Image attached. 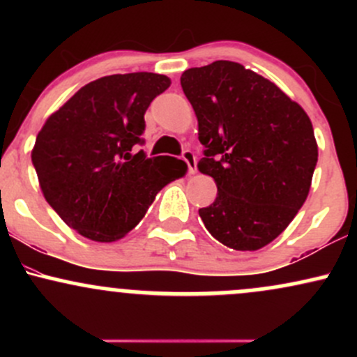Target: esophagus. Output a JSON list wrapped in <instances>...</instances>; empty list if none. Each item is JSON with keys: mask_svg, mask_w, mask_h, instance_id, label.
<instances>
[{"mask_svg": "<svg viewBox=\"0 0 357 357\" xmlns=\"http://www.w3.org/2000/svg\"><path fill=\"white\" fill-rule=\"evenodd\" d=\"M183 159L186 161V165H188V173L195 174L196 173V155H195V153H192V151H190V149H186L183 153Z\"/></svg>", "mask_w": 357, "mask_h": 357, "instance_id": "obj_1", "label": "esophagus"}]
</instances>
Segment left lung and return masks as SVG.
<instances>
[{
    "label": "left lung",
    "instance_id": "obj_1",
    "mask_svg": "<svg viewBox=\"0 0 357 357\" xmlns=\"http://www.w3.org/2000/svg\"><path fill=\"white\" fill-rule=\"evenodd\" d=\"M181 87L204 146L198 169L218 188L199 210L204 227L228 248H264L309 196L319 155L312 122L273 82L236 61L190 68Z\"/></svg>",
    "mask_w": 357,
    "mask_h": 357
}]
</instances>
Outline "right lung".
<instances>
[{
    "label": "right lung",
    "instance_id": "obj_1",
    "mask_svg": "<svg viewBox=\"0 0 357 357\" xmlns=\"http://www.w3.org/2000/svg\"><path fill=\"white\" fill-rule=\"evenodd\" d=\"M169 84L149 72L102 77L43 124L31 149L40 188L79 235L99 243L124 238L155 195L186 174L181 159L132 153L142 142L147 107Z\"/></svg>",
    "mask_w": 357,
    "mask_h": 357
}]
</instances>
